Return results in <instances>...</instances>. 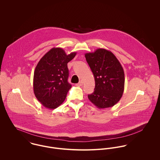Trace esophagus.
I'll use <instances>...</instances> for the list:
<instances>
[{"mask_svg":"<svg viewBox=\"0 0 160 160\" xmlns=\"http://www.w3.org/2000/svg\"><path fill=\"white\" fill-rule=\"evenodd\" d=\"M76 85L77 86H82L83 85V82H82V81H80L79 83L76 84Z\"/></svg>","mask_w":160,"mask_h":160,"instance_id":"obj_1","label":"esophagus"}]
</instances>
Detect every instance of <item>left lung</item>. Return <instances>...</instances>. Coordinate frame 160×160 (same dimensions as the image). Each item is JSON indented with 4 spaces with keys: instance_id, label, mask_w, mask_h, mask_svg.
<instances>
[{
    "instance_id": "obj_1",
    "label": "left lung",
    "mask_w": 160,
    "mask_h": 160,
    "mask_svg": "<svg viewBox=\"0 0 160 160\" xmlns=\"http://www.w3.org/2000/svg\"><path fill=\"white\" fill-rule=\"evenodd\" d=\"M85 57L95 82L94 91L88 98L100 109L113 107L124 89V72L120 62L111 51L101 48L85 53Z\"/></svg>"
}]
</instances>
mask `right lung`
I'll return each mask as SVG.
<instances>
[{"mask_svg": "<svg viewBox=\"0 0 160 160\" xmlns=\"http://www.w3.org/2000/svg\"><path fill=\"white\" fill-rule=\"evenodd\" d=\"M76 52L67 55L60 47H53L41 58L34 72L33 90L39 102L47 108L55 109L65 101L71 88L68 82L67 63Z\"/></svg>", "mask_w": 160, "mask_h": 160, "instance_id": "obj_1", "label": "right lung"}]
</instances>
